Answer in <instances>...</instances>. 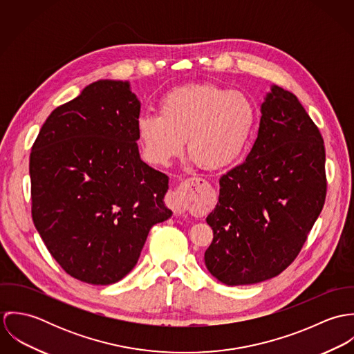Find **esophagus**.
Wrapping results in <instances>:
<instances>
[{"instance_id": "esophagus-1", "label": "esophagus", "mask_w": 354, "mask_h": 354, "mask_svg": "<svg viewBox=\"0 0 354 354\" xmlns=\"http://www.w3.org/2000/svg\"><path fill=\"white\" fill-rule=\"evenodd\" d=\"M203 185H204V180L202 178L194 177V178H187L185 181H183L180 184V187L169 195L167 203H169V207L173 209V212L176 215L184 214L188 207V201L199 196Z\"/></svg>"}]
</instances>
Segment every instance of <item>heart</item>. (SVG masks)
<instances>
[{
    "label": "heart",
    "instance_id": "b5f03b06",
    "mask_svg": "<svg viewBox=\"0 0 354 354\" xmlns=\"http://www.w3.org/2000/svg\"><path fill=\"white\" fill-rule=\"evenodd\" d=\"M160 114L139 118L138 132L147 159L166 165L187 149L207 170L232 165L252 135L256 109L240 91L212 84H188L169 91L159 104Z\"/></svg>",
    "mask_w": 354,
    "mask_h": 354
}]
</instances>
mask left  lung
<instances>
[{"label": "left lung", "instance_id": "obj_1", "mask_svg": "<svg viewBox=\"0 0 354 354\" xmlns=\"http://www.w3.org/2000/svg\"><path fill=\"white\" fill-rule=\"evenodd\" d=\"M247 159L219 178L207 216V270L225 285L279 275L301 251L326 201L323 138L297 97L272 86Z\"/></svg>", "mask_w": 354, "mask_h": 354}]
</instances>
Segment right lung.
<instances>
[{"mask_svg":"<svg viewBox=\"0 0 354 354\" xmlns=\"http://www.w3.org/2000/svg\"><path fill=\"white\" fill-rule=\"evenodd\" d=\"M140 102L128 82L98 80L51 111L30 155L32 221L71 277L122 279L149 232L171 216L169 177L140 159Z\"/></svg>","mask_w":354,"mask_h":354,"instance_id":"right-lung-1","label":"right lung"}]
</instances>
